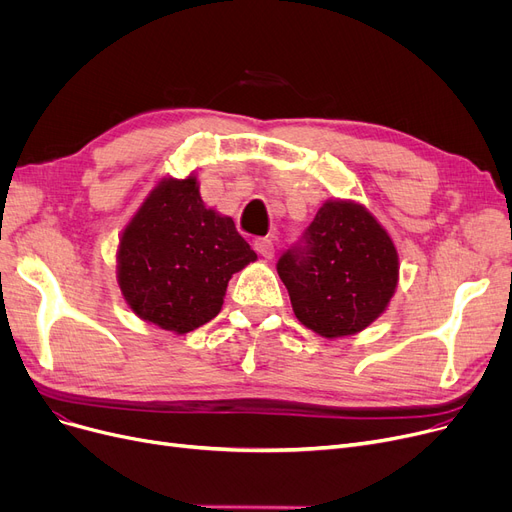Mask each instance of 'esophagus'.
I'll return each mask as SVG.
<instances>
[{
  "label": "esophagus",
  "instance_id": "esophagus-1",
  "mask_svg": "<svg viewBox=\"0 0 512 512\" xmlns=\"http://www.w3.org/2000/svg\"><path fill=\"white\" fill-rule=\"evenodd\" d=\"M253 249L263 257V259H272L274 257V242L270 238H257Z\"/></svg>",
  "mask_w": 512,
  "mask_h": 512
}]
</instances>
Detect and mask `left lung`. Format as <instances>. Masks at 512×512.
Listing matches in <instances>:
<instances>
[{
	"label": "left lung",
	"instance_id": "1",
	"mask_svg": "<svg viewBox=\"0 0 512 512\" xmlns=\"http://www.w3.org/2000/svg\"><path fill=\"white\" fill-rule=\"evenodd\" d=\"M292 311L324 338L353 336L378 319L398 284L390 234L355 201L319 207L297 247L278 259Z\"/></svg>",
	"mask_w": 512,
	"mask_h": 512
}]
</instances>
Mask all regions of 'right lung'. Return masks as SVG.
<instances>
[{"mask_svg": "<svg viewBox=\"0 0 512 512\" xmlns=\"http://www.w3.org/2000/svg\"><path fill=\"white\" fill-rule=\"evenodd\" d=\"M255 259L232 218L205 207L195 174L164 178L120 236L118 284L147 324L186 334L220 313L232 274Z\"/></svg>", "mask_w": 512, "mask_h": 512, "instance_id": "add662e5", "label": "right lung"}]
</instances>
